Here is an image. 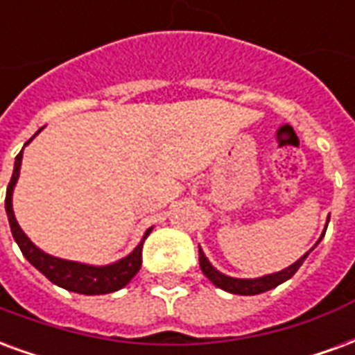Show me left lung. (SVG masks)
Instances as JSON below:
<instances>
[{
  "label": "left lung",
  "instance_id": "obj_1",
  "mask_svg": "<svg viewBox=\"0 0 355 355\" xmlns=\"http://www.w3.org/2000/svg\"><path fill=\"white\" fill-rule=\"evenodd\" d=\"M325 230H327V228H325ZM321 238H323V234H321ZM321 238L318 239V243L321 241ZM318 243H315V245H318ZM312 249H310V251H312ZM310 251H308L306 254H302L295 264H291L289 268H285V270H282V272L262 275V277H254V279H239V277H230V275L220 274V272H218V270H216V268L207 261V257L203 254L201 247H200V266H201V272L205 274V277H209V282L211 283H215L218 289L228 291V293H234V295H245L247 297V295H261V293H266V291L277 287L279 283L291 279L298 268L302 266V262L306 261V257L310 254Z\"/></svg>",
  "mask_w": 355,
  "mask_h": 355
}]
</instances>
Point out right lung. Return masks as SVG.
Instances as JSON below:
<instances>
[{
  "mask_svg": "<svg viewBox=\"0 0 355 355\" xmlns=\"http://www.w3.org/2000/svg\"><path fill=\"white\" fill-rule=\"evenodd\" d=\"M42 131V129H40ZM37 131V132H40ZM35 132V135H37ZM34 135V137H35ZM32 137V139H34ZM30 139V140H32ZM28 140V142H30ZM26 142V144H28ZM20 163H22V150L15 159V169H12L11 182L7 186V196H5V211H7V218H9V226H11L12 238L19 243L20 251L26 257L28 262L35 266L42 272L49 282H53L62 289L73 291L80 295H106V293H114V291L121 289L127 283L131 282L137 275L142 264V243L148 238V234L152 228H148L144 238L139 245L135 247V251L129 253L121 261L108 264V266H91V264H81V262L64 261V259H57L51 254L43 253L40 247H35L26 234L15 218L12 213V190L19 180L20 175Z\"/></svg>",
  "mask_w": 355,
  "mask_h": 355,
  "instance_id": "right-lung-1",
  "label": "right lung"
}]
</instances>
